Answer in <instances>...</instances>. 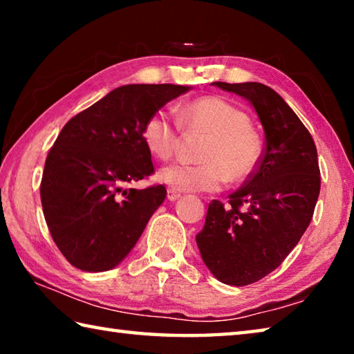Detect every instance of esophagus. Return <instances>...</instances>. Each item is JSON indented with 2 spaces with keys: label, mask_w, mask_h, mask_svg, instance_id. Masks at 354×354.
I'll return each instance as SVG.
<instances>
[{
  "label": "esophagus",
  "mask_w": 354,
  "mask_h": 354,
  "mask_svg": "<svg viewBox=\"0 0 354 354\" xmlns=\"http://www.w3.org/2000/svg\"><path fill=\"white\" fill-rule=\"evenodd\" d=\"M167 198H169L170 201H176V200L181 198V194H179V192H176V190H173V189H169V190H167Z\"/></svg>",
  "instance_id": "obj_1"
}]
</instances>
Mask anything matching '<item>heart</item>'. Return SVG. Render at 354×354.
<instances>
[{"label": "heart", "mask_w": 354, "mask_h": 354, "mask_svg": "<svg viewBox=\"0 0 354 354\" xmlns=\"http://www.w3.org/2000/svg\"><path fill=\"white\" fill-rule=\"evenodd\" d=\"M158 109L143 123L142 137L148 151L169 159L181 140V123L211 137L201 151V164L176 160L158 171V179L176 192H217L227 181H243L259 167L262 145L251 129V118L241 107L220 97H203L179 112Z\"/></svg>", "instance_id": "1"}]
</instances>
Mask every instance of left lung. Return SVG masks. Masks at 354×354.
I'll use <instances>...</instances> for the list:
<instances>
[{
  "label": "left lung",
  "mask_w": 354,
  "mask_h": 354,
  "mask_svg": "<svg viewBox=\"0 0 354 354\" xmlns=\"http://www.w3.org/2000/svg\"><path fill=\"white\" fill-rule=\"evenodd\" d=\"M254 107L266 133L259 167L223 205L209 203L196 234L203 262L220 283L248 286L281 266L313 220L320 194L317 148L289 104L261 82H212Z\"/></svg>",
  "instance_id": "left-lung-1"
}]
</instances>
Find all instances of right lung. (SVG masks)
I'll use <instances>...</instances> for the list:
<instances>
[{
  "instance_id": "add662e5",
  "label": "right lung",
  "mask_w": 354,
  "mask_h": 354,
  "mask_svg": "<svg viewBox=\"0 0 354 354\" xmlns=\"http://www.w3.org/2000/svg\"><path fill=\"white\" fill-rule=\"evenodd\" d=\"M190 88L128 84L62 128L46 156L40 198L53 241L71 266L106 272L134 248L167 195L164 185L128 189L154 171L143 123Z\"/></svg>"
}]
</instances>
